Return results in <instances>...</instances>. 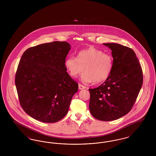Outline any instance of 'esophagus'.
Listing matches in <instances>:
<instances>
[{"label":"esophagus","instance_id":"34e87169","mask_svg":"<svg viewBox=\"0 0 156 156\" xmlns=\"http://www.w3.org/2000/svg\"><path fill=\"white\" fill-rule=\"evenodd\" d=\"M78 87H79V89H80V90H82V89H85V87L83 85H81V84H79V85H78Z\"/></svg>","mask_w":156,"mask_h":156}]
</instances>
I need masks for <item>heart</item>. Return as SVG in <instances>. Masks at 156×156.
Wrapping results in <instances>:
<instances>
[{
    "label": "heart",
    "instance_id": "heart-1",
    "mask_svg": "<svg viewBox=\"0 0 156 156\" xmlns=\"http://www.w3.org/2000/svg\"><path fill=\"white\" fill-rule=\"evenodd\" d=\"M65 66L71 76L76 77L84 71L81 76L83 82L99 83L109 78L113 68V58L101 50L90 47L78 52L76 58L68 57Z\"/></svg>",
    "mask_w": 156,
    "mask_h": 156
}]
</instances>
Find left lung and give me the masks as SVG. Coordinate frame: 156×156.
<instances>
[{
    "mask_svg": "<svg viewBox=\"0 0 156 156\" xmlns=\"http://www.w3.org/2000/svg\"><path fill=\"white\" fill-rule=\"evenodd\" d=\"M103 44L112 50L113 68L102 85L89 89V111L96 119L111 121L132 109L143 84V73L132 48L117 43Z\"/></svg>",
    "mask_w": 156,
    "mask_h": 156,
    "instance_id": "8db88e82",
    "label": "left lung"
}]
</instances>
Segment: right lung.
Returning <instances> with one entry per match:
<instances>
[{"label":"right lung","mask_w":156,"mask_h":156,"mask_svg":"<svg viewBox=\"0 0 156 156\" xmlns=\"http://www.w3.org/2000/svg\"><path fill=\"white\" fill-rule=\"evenodd\" d=\"M70 49L67 42L54 41L30 47L23 54L15 84L23 109L33 119L55 123L67 115L78 90L65 66Z\"/></svg>","instance_id":"1"}]
</instances>
